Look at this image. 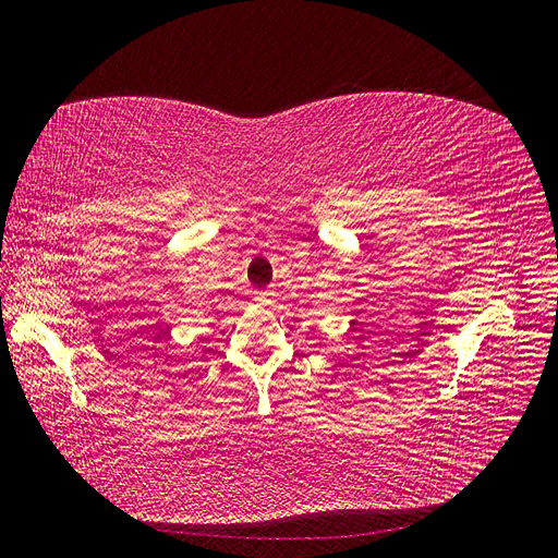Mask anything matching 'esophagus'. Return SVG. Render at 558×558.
I'll return each instance as SVG.
<instances>
[{
  "mask_svg": "<svg viewBox=\"0 0 558 558\" xmlns=\"http://www.w3.org/2000/svg\"><path fill=\"white\" fill-rule=\"evenodd\" d=\"M257 301H259V305H271V303H274V292H271V290L259 292V294H257Z\"/></svg>",
  "mask_w": 558,
  "mask_h": 558,
  "instance_id": "1",
  "label": "esophagus"
}]
</instances>
